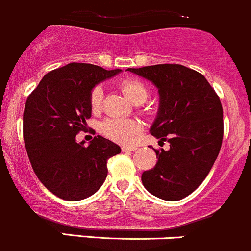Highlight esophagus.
<instances>
[{"mask_svg":"<svg viewBox=\"0 0 251 251\" xmlns=\"http://www.w3.org/2000/svg\"><path fill=\"white\" fill-rule=\"evenodd\" d=\"M136 148L135 146H123L122 151L123 152H129V151H135Z\"/></svg>","mask_w":251,"mask_h":251,"instance_id":"esophagus-1","label":"esophagus"}]
</instances>
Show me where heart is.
Returning a JSON list of instances; mask_svg holds the SVG:
<instances>
[{"instance_id": "b5f03b06", "label": "heart", "mask_w": 251, "mask_h": 251, "mask_svg": "<svg viewBox=\"0 0 251 251\" xmlns=\"http://www.w3.org/2000/svg\"><path fill=\"white\" fill-rule=\"evenodd\" d=\"M121 89L128 100L131 102L145 101L148 98V89L138 79H125L120 83ZM103 89L101 85L95 86L90 93V107L94 112H98L102 105ZM143 129V126L136 120H126V118L111 117L103 121L100 126L101 133L111 140L121 144H129L136 138Z\"/></svg>"}]
</instances>
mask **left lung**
<instances>
[{
	"instance_id": "obj_1",
	"label": "left lung",
	"mask_w": 251,
	"mask_h": 251,
	"mask_svg": "<svg viewBox=\"0 0 251 251\" xmlns=\"http://www.w3.org/2000/svg\"><path fill=\"white\" fill-rule=\"evenodd\" d=\"M126 71L158 89L160 105L150 133L170 143V150H155L157 162L141 175V182L155 197L177 201L201 184L220 152L223 139L220 98L202 74L182 64Z\"/></svg>"
}]
</instances>
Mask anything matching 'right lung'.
<instances>
[{"label": "right lung", "mask_w": 251, "mask_h": 251, "mask_svg": "<svg viewBox=\"0 0 251 251\" xmlns=\"http://www.w3.org/2000/svg\"><path fill=\"white\" fill-rule=\"evenodd\" d=\"M121 72L74 62L47 73L26 99L23 135L31 167L61 199L76 201L95 194L107 177V160L121 152L101 135L88 146L76 141L91 117V90Z\"/></svg>", "instance_id": "obj_1"}]
</instances>
